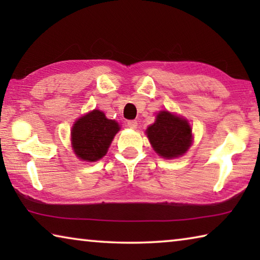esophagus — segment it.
Segmentation results:
<instances>
[{
  "label": "esophagus",
  "mask_w": 260,
  "mask_h": 260,
  "mask_svg": "<svg viewBox=\"0 0 260 260\" xmlns=\"http://www.w3.org/2000/svg\"><path fill=\"white\" fill-rule=\"evenodd\" d=\"M127 126H128L129 128H132V129H135L136 127H138V121H136V120H128V121H127Z\"/></svg>",
  "instance_id": "1"
}]
</instances>
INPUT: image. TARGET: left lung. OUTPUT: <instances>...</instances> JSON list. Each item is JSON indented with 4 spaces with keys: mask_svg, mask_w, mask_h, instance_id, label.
Wrapping results in <instances>:
<instances>
[{
    "mask_svg": "<svg viewBox=\"0 0 260 260\" xmlns=\"http://www.w3.org/2000/svg\"><path fill=\"white\" fill-rule=\"evenodd\" d=\"M147 135L153 150L169 159L183 155L191 144V128L187 120L169 111L157 114L155 124L148 127Z\"/></svg>",
    "mask_w": 260,
    "mask_h": 260,
    "instance_id": "obj_1",
    "label": "left lung"
}]
</instances>
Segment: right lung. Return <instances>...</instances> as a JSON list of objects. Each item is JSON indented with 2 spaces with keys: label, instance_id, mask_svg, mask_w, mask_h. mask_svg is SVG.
Here are the masks:
<instances>
[{
  "label": "right lung",
  "instance_id": "right-lung-1",
  "mask_svg": "<svg viewBox=\"0 0 260 260\" xmlns=\"http://www.w3.org/2000/svg\"><path fill=\"white\" fill-rule=\"evenodd\" d=\"M119 125L110 120L100 110H94L78 119L72 128V146L82 160L96 161L107 153Z\"/></svg>",
  "mask_w": 260,
  "mask_h": 260
}]
</instances>
